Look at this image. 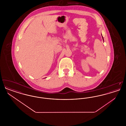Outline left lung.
Segmentation results:
<instances>
[{
    "label": "left lung",
    "instance_id": "1",
    "mask_svg": "<svg viewBox=\"0 0 126 126\" xmlns=\"http://www.w3.org/2000/svg\"><path fill=\"white\" fill-rule=\"evenodd\" d=\"M102 39H103V42H104V40H103V37H102Z\"/></svg>",
    "mask_w": 126,
    "mask_h": 126
}]
</instances>
